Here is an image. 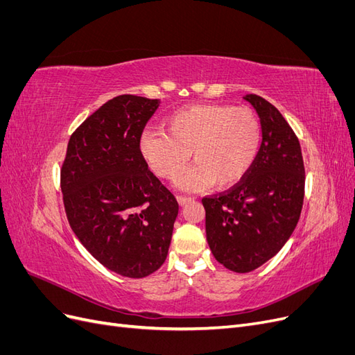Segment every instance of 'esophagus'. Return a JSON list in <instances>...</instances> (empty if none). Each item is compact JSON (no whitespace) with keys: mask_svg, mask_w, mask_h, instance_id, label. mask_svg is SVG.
<instances>
[{"mask_svg":"<svg viewBox=\"0 0 355 355\" xmlns=\"http://www.w3.org/2000/svg\"><path fill=\"white\" fill-rule=\"evenodd\" d=\"M192 200H194V198H192V197H187V196H178V201H179L180 206H185L187 202H191Z\"/></svg>","mask_w":355,"mask_h":355,"instance_id":"esophagus-1","label":"esophagus"}]
</instances>
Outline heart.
<instances>
[{
  "label": "heart",
  "instance_id": "heart-1",
  "mask_svg": "<svg viewBox=\"0 0 355 355\" xmlns=\"http://www.w3.org/2000/svg\"><path fill=\"white\" fill-rule=\"evenodd\" d=\"M163 125L164 132L144 133L141 153L163 179L178 178L192 154L196 167L179 182L185 188H231L249 173L261 151L262 124L249 106L189 105L171 112Z\"/></svg>",
  "mask_w": 355,
  "mask_h": 355
}]
</instances>
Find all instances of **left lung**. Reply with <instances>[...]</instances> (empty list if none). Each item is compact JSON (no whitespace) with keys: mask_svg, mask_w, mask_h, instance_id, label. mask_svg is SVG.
Segmentation results:
<instances>
[{"mask_svg":"<svg viewBox=\"0 0 355 355\" xmlns=\"http://www.w3.org/2000/svg\"><path fill=\"white\" fill-rule=\"evenodd\" d=\"M244 99L261 118L259 155L237 185L201 200L210 250L234 272H250L282 250L296 228L305 196L304 158L293 128L261 96Z\"/></svg>","mask_w":355,"mask_h":355,"instance_id":"obj_1","label":"left lung"}]
</instances>
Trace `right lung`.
Listing matches in <instances>:
<instances>
[{
	"mask_svg": "<svg viewBox=\"0 0 355 355\" xmlns=\"http://www.w3.org/2000/svg\"><path fill=\"white\" fill-rule=\"evenodd\" d=\"M158 99L121 94L69 139L60 188L72 231L108 270L142 278L164 263L179 204L148 168L144 128Z\"/></svg>",
	"mask_w": 355,
	"mask_h": 355,
	"instance_id": "obj_1",
	"label": "right lung"
}]
</instances>
